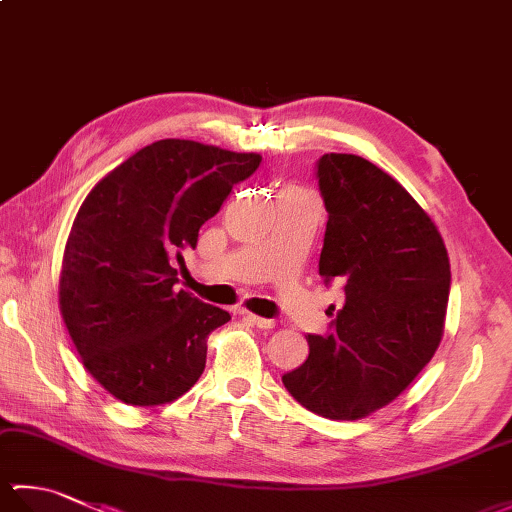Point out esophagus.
Wrapping results in <instances>:
<instances>
[{
  "label": "esophagus",
  "instance_id": "obj_1",
  "mask_svg": "<svg viewBox=\"0 0 512 512\" xmlns=\"http://www.w3.org/2000/svg\"><path fill=\"white\" fill-rule=\"evenodd\" d=\"M246 321H248L250 325H255V328H259V330H270V328H275V321H273V319L257 317V314H253V312H248V314H246Z\"/></svg>",
  "mask_w": 512,
  "mask_h": 512
}]
</instances>
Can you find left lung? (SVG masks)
<instances>
[{"instance_id":"1","label":"left lung","mask_w":512,"mask_h":512,"mask_svg":"<svg viewBox=\"0 0 512 512\" xmlns=\"http://www.w3.org/2000/svg\"><path fill=\"white\" fill-rule=\"evenodd\" d=\"M328 211L319 275L341 281L332 330L281 376L312 413L361 420L402 394L442 341L451 266L438 226L400 182L354 154L317 162ZM334 310V306H332Z\"/></svg>"}]
</instances>
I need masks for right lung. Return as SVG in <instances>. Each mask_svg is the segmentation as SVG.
<instances>
[{"mask_svg": "<svg viewBox=\"0 0 512 512\" xmlns=\"http://www.w3.org/2000/svg\"><path fill=\"white\" fill-rule=\"evenodd\" d=\"M259 154L165 138L83 200L63 250L59 308L85 369L118 400L167 405L198 383L206 339L231 314L178 290L182 250Z\"/></svg>", "mask_w": 512, "mask_h": 512, "instance_id": "add662e5", "label": "right lung"}]
</instances>
